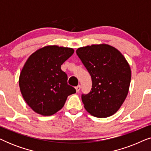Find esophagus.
Returning a JSON list of instances; mask_svg holds the SVG:
<instances>
[{
  "label": "esophagus",
  "mask_w": 151,
  "mask_h": 151,
  "mask_svg": "<svg viewBox=\"0 0 151 151\" xmlns=\"http://www.w3.org/2000/svg\"><path fill=\"white\" fill-rule=\"evenodd\" d=\"M80 88H81V86H80V85H78L77 86H76V91H77V92H79V91H80Z\"/></svg>",
  "instance_id": "1"
}]
</instances>
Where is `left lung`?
Returning a JSON list of instances; mask_svg holds the SVG:
<instances>
[{
    "instance_id": "obj_1",
    "label": "left lung",
    "mask_w": 151,
    "mask_h": 151,
    "mask_svg": "<svg viewBox=\"0 0 151 151\" xmlns=\"http://www.w3.org/2000/svg\"><path fill=\"white\" fill-rule=\"evenodd\" d=\"M76 53L92 80L91 91L82 95L84 108L97 117L113 115L129 92L131 71L127 60L117 49L106 44L80 47Z\"/></svg>"
}]
</instances>
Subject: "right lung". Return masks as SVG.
<instances>
[{
    "instance_id": "1",
    "label": "right lung",
    "mask_w": 151,
    "mask_h": 151,
    "mask_svg": "<svg viewBox=\"0 0 151 151\" xmlns=\"http://www.w3.org/2000/svg\"><path fill=\"white\" fill-rule=\"evenodd\" d=\"M73 53L69 47L46 46L26 61L20 72L19 86L24 100L36 113L53 115L64 106L67 97L76 92L67 84V75L61 69Z\"/></svg>"
}]
</instances>
